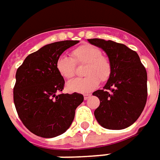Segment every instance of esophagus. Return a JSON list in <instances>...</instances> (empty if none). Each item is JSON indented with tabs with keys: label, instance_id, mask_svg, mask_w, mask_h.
<instances>
[{
	"label": "esophagus",
	"instance_id": "obj_1",
	"mask_svg": "<svg viewBox=\"0 0 160 160\" xmlns=\"http://www.w3.org/2000/svg\"><path fill=\"white\" fill-rule=\"evenodd\" d=\"M91 97V94H84V100H88Z\"/></svg>",
	"mask_w": 160,
	"mask_h": 160
}]
</instances>
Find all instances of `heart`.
Segmentation results:
<instances>
[{
  "mask_svg": "<svg viewBox=\"0 0 160 160\" xmlns=\"http://www.w3.org/2000/svg\"><path fill=\"white\" fill-rule=\"evenodd\" d=\"M72 58L61 55L56 60V69L64 79H71L76 73V65L83 66L84 78L75 79L66 84L70 92L86 94L98 87L100 80L107 81L111 75L112 67L108 58L102 56V51L91 44H84L74 49Z\"/></svg>",
  "mask_w": 160,
  "mask_h": 160,
  "instance_id": "heart-1",
  "label": "heart"
}]
</instances>
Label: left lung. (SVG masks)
Wrapping results in <instances>:
<instances>
[{
	"label": "left lung",
	"mask_w": 160,
	"mask_h": 160,
	"mask_svg": "<svg viewBox=\"0 0 160 160\" xmlns=\"http://www.w3.org/2000/svg\"><path fill=\"white\" fill-rule=\"evenodd\" d=\"M88 41L102 49L112 67L111 75L103 89L93 93L100 100L94 117L105 129H125L138 120L145 106L146 70L138 53L122 43L99 38Z\"/></svg>",
	"instance_id": "1"
}]
</instances>
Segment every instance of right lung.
<instances>
[{
    "instance_id": "1",
    "label": "right lung",
    "mask_w": 160,
    "mask_h": 160,
    "mask_svg": "<svg viewBox=\"0 0 160 160\" xmlns=\"http://www.w3.org/2000/svg\"><path fill=\"white\" fill-rule=\"evenodd\" d=\"M79 43L66 40L49 43L30 54L17 69L14 103L26 128L41 138L63 134L83 102L81 94H59L65 80L56 69V60L66 49Z\"/></svg>"
}]
</instances>
